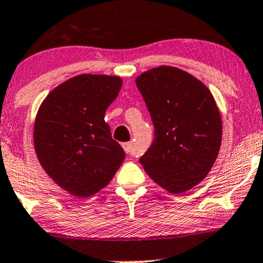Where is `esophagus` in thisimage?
<instances>
[{
	"mask_svg": "<svg viewBox=\"0 0 263 263\" xmlns=\"http://www.w3.org/2000/svg\"><path fill=\"white\" fill-rule=\"evenodd\" d=\"M122 147L127 155H132V151H134V144H132V142H126V143L122 144Z\"/></svg>",
	"mask_w": 263,
	"mask_h": 263,
	"instance_id": "obj_1",
	"label": "esophagus"
}]
</instances>
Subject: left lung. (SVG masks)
<instances>
[{
    "mask_svg": "<svg viewBox=\"0 0 263 263\" xmlns=\"http://www.w3.org/2000/svg\"><path fill=\"white\" fill-rule=\"evenodd\" d=\"M136 85L155 126V140L140 163L170 193L192 189L208 176L221 146L214 96L197 78L167 65L142 73Z\"/></svg>",
    "mask_w": 263,
    "mask_h": 263,
    "instance_id": "1",
    "label": "left lung"
}]
</instances>
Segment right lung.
I'll return each mask as SVG.
<instances>
[{"label": "right lung", "instance_id": "1", "mask_svg": "<svg viewBox=\"0 0 263 263\" xmlns=\"http://www.w3.org/2000/svg\"><path fill=\"white\" fill-rule=\"evenodd\" d=\"M121 86L119 77L81 74L52 90L39 107L35 153L45 173L71 195L86 198L105 188L125 159L104 120Z\"/></svg>", "mask_w": 263, "mask_h": 263}]
</instances>
